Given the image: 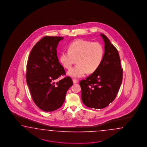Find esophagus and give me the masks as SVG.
<instances>
[{"mask_svg":"<svg viewBox=\"0 0 147 147\" xmlns=\"http://www.w3.org/2000/svg\"><path fill=\"white\" fill-rule=\"evenodd\" d=\"M73 84H77L79 82V81L78 80H76V79H73Z\"/></svg>","mask_w":147,"mask_h":147,"instance_id":"obj_1","label":"esophagus"}]
</instances>
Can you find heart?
Masks as SVG:
<instances>
[{
	"instance_id": "1",
	"label": "heart",
	"mask_w": 147,
	"mask_h": 147,
	"mask_svg": "<svg viewBox=\"0 0 147 147\" xmlns=\"http://www.w3.org/2000/svg\"><path fill=\"white\" fill-rule=\"evenodd\" d=\"M105 49L98 42L78 39L68 46V51H63L60 56V61L63 67L69 69L77 60L78 65L73 67L68 74L73 78H81L87 72L96 71L102 62Z\"/></svg>"
}]
</instances>
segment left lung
Listing matches in <instances>:
<instances>
[{
    "mask_svg": "<svg viewBox=\"0 0 147 147\" xmlns=\"http://www.w3.org/2000/svg\"><path fill=\"white\" fill-rule=\"evenodd\" d=\"M100 36L105 42L102 62L96 71L80 82L82 102L95 109L104 108L114 100L122 81L118 51L106 36Z\"/></svg>",
    "mask_w": 147,
    "mask_h": 147,
    "instance_id": "8db88e82",
    "label": "left lung"
}]
</instances>
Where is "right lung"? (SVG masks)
<instances>
[{"mask_svg": "<svg viewBox=\"0 0 147 147\" xmlns=\"http://www.w3.org/2000/svg\"><path fill=\"white\" fill-rule=\"evenodd\" d=\"M61 36H45L33 47L27 64V84L36 105L45 111H55L62 106L67 90L73 85L59 62L57 48Z\"/></svg>", "mask_w": 147, "mask_h": 147, "instance_id": "add662e5", "label": "right lung"}]
</instances>
